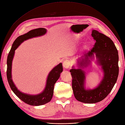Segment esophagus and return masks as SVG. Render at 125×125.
I'll return each instance as SVG.
<instances>
[{
  "label": "esophagus",
  "instance_id": "1",
  "mask_svg": "<svg viewBox=\"0 0 125 125\" xmlns=\"http://www.w3.org/2000/svg\"><path fill=\"white\" fill-rule=\"evenodd\" d=\"M63 65L65 69H68L69 68H70V65H71V63H70L69 61L66 60L64 61L63 63Z\"/></svg>",
  "mask_w": 125,
  "mask_h": 125
}]
</instances>
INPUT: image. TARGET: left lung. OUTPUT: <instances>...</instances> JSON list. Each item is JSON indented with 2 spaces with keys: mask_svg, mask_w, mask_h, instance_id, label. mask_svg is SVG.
I'll list each match as a JSON object with an SVG mask.
<instances>
[{
  "mask_svg": "<svg viewBox=\"0 0 125 125\" xmlns=\"http://www.w3.org/2000/svg\"><path fill=\"white\" fill-rule=\"evenodd\" d=\"M91 35L96 41L93 49L78 59L77 68L73 66L70 71L74 97L79 101L85 104H94L104 100L113 89L119 74V56L113 41L94 30H92ZM95 57L96 63L101 66L104 76L95 88L87 89L86 73L83 69L91 64V61Z\"/></svg>",
  "mask_w": 125,
  "mask_h": 125,
  "instance_id": "8db88e82",
  "label": "left lung"
}]
</instances>
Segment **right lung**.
I'll return each instance as SVG.
<instances>
[{
  "mask_svg": "<svg viewBox=\"0 0 125 125\" xmlns=\"http://www.w3.org/2000/svg\"><path fill=\"white\" fill-rule=\"evenodd\" d=\"M46 32L47 30L45 28H39L31 30L28 33L18 36L12 44L7 56V78L11 89L21 100L27 104L35 106L43 105L51 100L53 95L54 84L59 79L61 73L63 71L62 63H59L50 72L46 79L45 87L41 93L37 94H30L19 90L14 84L11 75L12 62L15 55V51L22 43L30 38L43 36L46 33Z\"/></svg>",
  "mask_w": 125,
  "mask_h": 125,
  "instance_id": "right-lung-1",
  "label": "right lung"
}]
</instances>
